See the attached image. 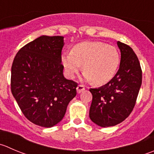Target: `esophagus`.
Wrapping results in <instances>:
<instances>
[{
  "instance_id": "34e87169",
  "label": "esophagus",
  "mask_w": 154,
  "mask_h": 154,
  "mask_svg": "<svg viewBox=\"0 0 154 154\" xmlns=\"http://www.w3.org/2000/svg\"><path fill=\"white\" fill-rule=\"evenodd\" d=\"M85 89V86L83 85H79L77 87V93H80L81 92H83Z\"/></svg>"
}]
</instances>
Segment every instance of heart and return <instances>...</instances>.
<instances>
[{"mask_svg":"<svg viewBox=\"0 0 154 154\" xmlns=\"http://www.w3.org/2000/svg\"><path fill=\"white\" fill-rule=\"evenodd\" d=\"M120 55L114 47L98 41H85L74 46L71 53L62 55V63L67 76L73 78L81 65L86 80L95 84L108 83L117 72Z\"/></svg>","mask_w":154,"mask_h":154,"instance_id":"b5f03b06","label":"heart"}]
</instances>
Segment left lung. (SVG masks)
I'll return each instance as SVG.
<instances>
[{
  "label": "left lung",
  "mask_w": 154,
  "mask_h": 154,
  "mask_svg": "<svg viewBox=\"0 0 154 154\" xmlns=\"http://www.w3.org/2000/svg\"><path fill=\"white\" fill-rule=\"evenodd\" d=\"M117 46L121 59L117 74L107 84L89 89L92 95L89 118L101 127L116 126L129 117L141 86L142 72L133 50L120 41Z\"/></svg>",
  "instance_id": "obj_1"
}]
</instances>
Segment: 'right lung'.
<instances>
[{
	"label": "right lung",
	"instance_id": "add662e5",
	"mask_svg": "<svg viewBox=\"0 0 154 154\" xmlns=\"http://www.w3.org/2000/svg\"><path fill=\"white\" fill-rule=\"evenodd\" d=\"M62 36L42 35L19 50L11 68V91L29 121L50 128L65 117L77 83L63 75Z\"/></svg>",
	"mask_w": 154,
	"mask_h": 154
}]
</instances>
